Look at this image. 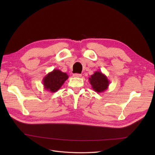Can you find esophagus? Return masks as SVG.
<instances>
[{
    "label": "esophagus",
    "instance_id": "obj_1",
    "mask_svg": "<svg viewBox=\"0 0 155 155\" xmlns=\"http://www.w3.org/2000/svg\"><path fill=\"white\" fill-rule=\"evenodd\" d=\"M73 76L75 78H81L82 76V75L80 74H73Z\"/></svg>",
    "mask_w": 155,
    "mask_h": 155
}]
</instances>
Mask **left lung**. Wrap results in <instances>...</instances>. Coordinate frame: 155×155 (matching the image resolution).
I'll return each instance as SVG.
<instances>
[{"mask_svg":"<svg viewBox=\"0 0 155 155\" xmlns=\"http://www.w3.org/2000/svg\"><path fill=\"white\" fill-rule=\"evenodd\" d=\"M89 81L93 90L97 93L104 92L109 87L110 83L107 77L100 71H96L91 76Z\"/></svg>","mask_w":155,"mask_h":155,"instance_id":"8db88e82","label":"left lung"}]
</instances>
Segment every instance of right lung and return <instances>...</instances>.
<instances>
[{"label":"right lung","mask_w":155,"mask_h":155,"mask_svg":"<svg viewBox=\"0 0 155 155\" xmlns=\"http://www.w3.org/2000/svg\"><path fill=\"white\" fill-rule=\"evenodd\" d=\"M68 78V76L66 73L60 70L54 69L44 77L43 79L44 88L51 92H57Z\"/></svg>","instance_id":"right-lung-1"}]
</instances>
